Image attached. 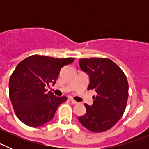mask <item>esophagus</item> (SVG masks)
Here are the masks:
<instances>
[{"mask_svg": "<svg viewBox=\"0 0 149 149\" xmlns=\"http://www.w3.org/2000/svg\"><path fill=\"white\" fill-rule=\"evenodd\" d=\"M71 101H72V103L73 104H78V102H77V101H74V99H71Z\"/></svg>", "mask_w": 149, "mask_h": 149, "instance_id": "1", "label": "esophagus"}]
</instances>
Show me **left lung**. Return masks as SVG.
<instances>
[{"instance_id":"obj_1","label":"left lung","mask_w":149,"mask_h":149,"mask_svg":"<svg viewBox=\"0 0 149 149\" xmlns=\"http://www.w3.org/2000/svg\"><path fill=\"white\" fill-rule=\"evenodd\" d=\"M81 70L89 75L88 89H94L92 106L85 104L86 113L78 118L93 133L106 131L124 114L128 98V82L123 71L108 58L80 59Z\"/></svg>"}]
</instances>
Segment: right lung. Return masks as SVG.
I'll return each instance as SVG.
<instances>
[{
    "mask_svg": "<svg viewBox=\"0 0 149 149\" xmlns=\"http://www.w3.org/2000/svg\"><path fill=\"white\" fill-rule=\"evenodd\" d=\"M74 60L36 54L18 63L10 76L9 95L15 115L24 124L36 127L53 119L67 98L47 93L45 86L54 85L60 69Z\"/></svg>",
    "mask_w": 149,
    "mask_h": 149,
    "instance_id": "1",
    "label": "right lung"
}]
</instances>
